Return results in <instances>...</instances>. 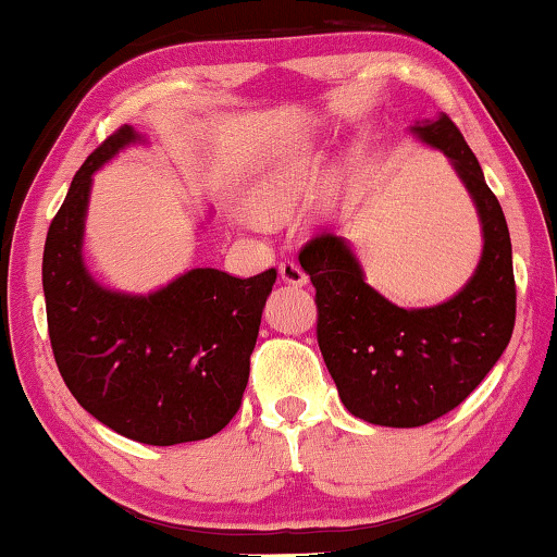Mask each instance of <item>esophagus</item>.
Returning <instances> with one entry per match:
<instances>
[{
    "label": "esophagus",
    "mask_w": 557,
    "mask_h": 557,
    "mask_svg": "<svg viewBox=\"0 0 557 557\" xmlns=\"http://www.w3.org/2000/svg\"><path fill=\"white\" fill-rule=\"evenodd\" d=\"M280 280L287 285H306L308 283V274L300 270L298 262H293V259H285V262H280Z\"/></svg>",
    "instance_id": "obj_1"
}]
</instances>
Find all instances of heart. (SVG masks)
Instances as JSON below:
<instances>
[{
    "mask_svg": "<svg viewBox=\"0 0 557 557\" xmlns=\"http://www.w3.org/2000/svg\"><path fill=\"white\" fill-rule=\"evenodd\" d=\"M313 189V161L306 157L277 159L259 174L251 189V208L264 218H280L306 200Z\"/></svg>",
    "mask_w": 557,
    "mask_h": 557,
    "instance_id": "b5f03b06",
    "label": "heart"
}]
</instances>
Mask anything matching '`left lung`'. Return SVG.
I'll use <instances>...</instances> for the list:
<instances>
[{
	"label": "left lung",
	"instance_id": "left-lung-1",
	"mask_svg": "<svg viewBox=\"0 0 557 557\" xmlns=\"http://www.w3.org/2000/svg\"><path fill=\"white\" fill-rule=\"evenodd\" d=\"M411 133L449 159L473 197L483 255L473 277L432 308H398L364 283L342 236L319 234L300 249L315 287V336L342 404L380 426H424L473 393L504 355L517 319L511 238L475 153L447 115Z\"/></svg>",
	"mask_w": 557,
	"mask_h": 557
}]
</instances>
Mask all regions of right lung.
<instances>
[{"mask_svg": "<svg viewBox=\"0 0 557 557\" xmlns=\"http://www.w3.org/2000/svg\"><path fill=\"white\" fill-rule=\"evenodd\" d=\"M144 136L123 125L74 174L44 249L48 336L84 411L144 445L208 440L236 417L277 270L231 277L213 267L149 295L108 290L82 259L91 174Z\"/></svg>", "mask_w": 557, "mask_h": 557, "instance_id": "obj_1", "label": "right lung"}]
</instances>
